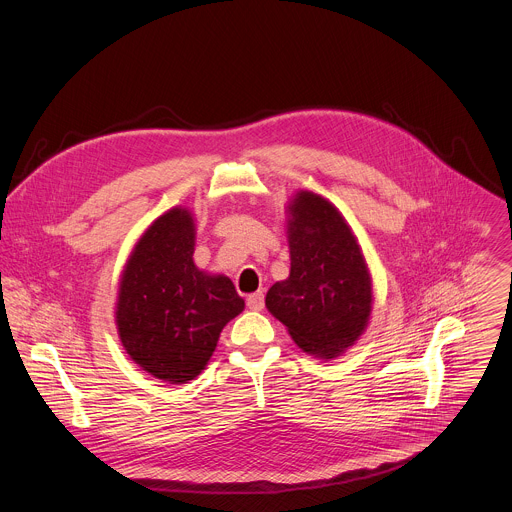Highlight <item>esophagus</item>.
Here are the masks:
<instances>
[{
	"instance_id": "1",
	"label": "esophagus",
	"mask_w": 512,
	"mask_h": 512,
	"mask_svg": "<svg viewBox=\"0 0 512 512\" xmlns=\"http://www.w3.org/2000/svg\"><path fill=\"white\" fill-rule=\"evenodd\" d=\"M265 306V294L263 292H253L247 296V308L249 310H263Z\"/></svg>"
}]
</instances>
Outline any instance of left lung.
Instances as JSON below:
<instances>
[{
	"instance_id": "8db88e82",
	"label": "left lung",
	"mask_w": 512,
	"mask_h": 512,
	"mask_svg": "<svg viewBox=\"0 0 512 512\" xmlns=\"http://www.w3.org/2000/svg\"><path fill=\"white\" fill-rule=\"evenodd\" d=\"M290 275L265 298L294 343L334 359L365 332L371 316V275L351 228L326 198L300 190L288 204Z\"/></svg>"
}]
</instances>
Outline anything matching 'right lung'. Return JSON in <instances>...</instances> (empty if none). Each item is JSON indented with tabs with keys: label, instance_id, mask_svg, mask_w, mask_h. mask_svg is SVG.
Segmentation results:
<instances>
[{
	"label": "right lung",
	"instance_id": "1",
	"mask_svg": "<svg viewBox=\"0 0 512 512\" xmlns=\"http://www.w3.org/2000/svg\"><path fill=\"white\" fill-rule=\"evenodd\" d=\"M196 229L186 208L157 218L121 273L115 324L129 357L172 385L208 365L220 334L245 302L224 275L194 265Z\"/></svg>",
	"mask_w": 512,
	"mask_h": 512
}]
</instances>
